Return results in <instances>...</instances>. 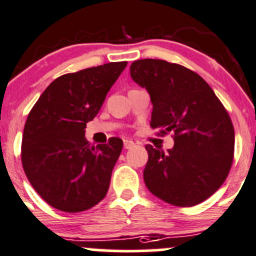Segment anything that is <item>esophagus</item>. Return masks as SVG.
Segmentation results:
<instances>
[{
	"label": "esophagus",
	"mask_w": 256,
	"mask_h": 256,
	"mask_svg": "<svg viewBox=\"0 0 256 256\" xmlns=\"http://www.w3.org/2000/svg\"><path fill=\"white\" fill-rule=\"evenodd\" d=\"M134 146H135V144H134V141H131V140H124V148L130 150V148H132Z\"/></svg>",
	"instance_id": "esophagus-1"
}]
</instances>
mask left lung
<instances>
[{
	"label": "left lung",
	"mask_w": 256,
	"mask_h": 256,
	"mask_svg": "<svg viewBox=\"0 0 256 256\" xmlns=\"http://www.w3.org/2000/svg\"><path fill=\"white\" fill-rule=\"evenodd\" d=\"M131 78L151 96L150 126L158 136L172 132L168 152L146 144L144 184L160 200L192 207L224 183L234 158V128L228 112L204 79L186 66L140 59Z\"/></svg>",
	"instance_id": "8db88e82"
}]
</instances>
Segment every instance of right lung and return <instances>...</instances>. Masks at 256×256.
<instances>
[{"mask_svg":"<svg viewBox=\"0 0 256 256\" xmlns=\"http://www.w3.org/2000/svg\"><path fill=\"white\" fill-rule=\"evenodd\" d=\"M128 62H112L60 76L28 114L20 160L36 192L53 208L79 213L104 200L122 140L94 146L86 122L99 112Z\"/></svg>","mask_w":256,"mask_h":256,"instance_id":"right-lung-1","label":"right lung"}]
</instances>
